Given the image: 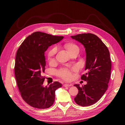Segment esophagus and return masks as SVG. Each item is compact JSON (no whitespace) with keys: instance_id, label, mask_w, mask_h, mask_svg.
I'll return each mask as SVG.
<instances>
[{"instance_id":"obj_1","label":"esophagus","mask_w":125,"mask_h":125,"mask_svg":"<svg viewBox=\"0 0 125 125\" xmlns=\"http://www.w3.org/2000/svg\"><path fill=\"white\" fill-rule=\"evenodd\" d=\"M71 84H63V86L64 87H68V86H71Z\"/></svg>"}]
</instances>
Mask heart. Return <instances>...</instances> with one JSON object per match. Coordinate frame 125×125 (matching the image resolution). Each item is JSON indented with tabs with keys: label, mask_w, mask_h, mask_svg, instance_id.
I'll return each instance as SVG.
<instances>
[{
	"label": "heart",
	"mask_w": 125,
	"mask_h": 125,
	"mask_svg": "<svg viewBox=\"0 0 125 125\" xmlns=\"http://www.w3.org/2000/svg\"><path fill=\"white\" fill-rule=\"evenodd\" d=\"M64 47H65L67 52L69 54L71 53L75 50H79L78 45L73 42H67L64 44ZM56 52L57 47L56 46H53L49 49L47 53V57L49 61L51 62L53 60ZM58 73L60 77L66 80H70L72 77L71 71L66 69H63L59 70L58 71Z\"/></svg>",
	"instance_id": "1"
}]
</instances>
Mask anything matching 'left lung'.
Here are the masks:
<instances>
[{"instance_id": "8db88e82", "label": "left lung", "mask_w": 125, "mask_h": 125, "mask_svg": "<svg viewBox=\"0 0 125 125\" xmlns=\"http://www.w3.org/2000/svg\"><path fill=\"white\" fill-rule=\"evenodd\" d=\"M71 37L83 45L86 52V73L81 79L87 84L82 87L74 85L79 90L74 100L79 105L88 106L99 101L107 89L112 67L110 54L106 46L93 34L82 33Z\"/></svg>"}]
</instances>
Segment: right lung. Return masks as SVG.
<instances>
[{"instance_id": "add662e5", "label": "right lung", "mask_w": 125, "mask_h": 125, "mask_svg": "<svg viewBox=\"0 0 125 125\" xmlns=\"http://www.w3.org/2000/svg\"><path fill=\"white\" fill-rule=\"evenodd\" d=\"M63 36L36 32L26 37L17 51L14 74L19 90L23 100L34 108L45 109L53 104L55 91L62 84L56 81L48 87L43 85L46 66L45 52Z\"/></svg>"}]
</instances>
